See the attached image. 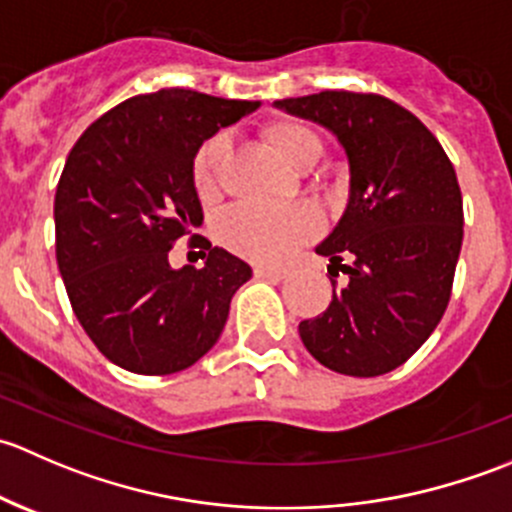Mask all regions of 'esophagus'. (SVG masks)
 I'll return each mask as SVG.
<instances>
[{
  "label": "esophagus",
  "instance_id": "obj_1",
  "mask_svg": "<svg viewBox=\"0 0 512 512\" xmlns=\"http://www.w3.org/2000/svg\"><path fill=\"white\" fill-rule=\"evenodd\" d=\"M287 272L282 267H270V265H257L255 277H262V280H282Z\"/></svg>",
  "mask_w": 512,
  "mask_h": 512
}]
</instances>
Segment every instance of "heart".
<instances>
[{"label":"heart","mask_w":512,"mask_h":512,"mask_svg":"<svg viewBox=\"0 0 512 512\" xmlns=\"http://www.w3.org/2000/svg\"><path fill=\"white\" fill-rule=\"evenodd\" d=\"M265 138L287 165L304 170L312 168L322 156V141L309 126L297 121H272L265 126ZM225 141L213 136L198 148L193 158L195 193L210 200L218 193V173L223 163ZM317 230V215L307 205L289 208H235L220 223V240L237 255L260 262H275L302 245Z\"/></svg>","instance_id":"1"}]
</instances>
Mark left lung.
Returning a JSON list of instances; mask_svg holds the SVG:
<instances>
[{
    "label": "left lung",
    "instance_id": "obj_1",
    "mask_svg": "<svg viewBox=\"0 0 512 512\" xmlns=\"http://www.w3.org/2000/svg\"><path fill=\"white\" fill-rule=\"evenodd\" d=\"M275 106L332 131L349 160L347 208L317 245L347 285L299 322V337L327 369L386 374L431 337L451 299L463 242L456 170L414 113L379 94L322 91Z\"/></svg>",
    "mask_w": 512,
    "mask_h": 512
}]
</instances>
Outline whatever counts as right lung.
<instances>
[{
  "label": "right lung",
  "mask_w": 512,
  "mask_h": 512,
  "mask_svg": "<svg viewBox=\"0 0 512 512\" xmlns=\"http://www.w3.org/2000/svg\"><path fill=\"white\" fill-rule=\"evenodd\" d=\"M260 108L190 89L118 103L91 123L56 185V262L98 352L133 374L193 366L218 342L252 270L208 242L200 270H173L178 237L203 225L193 158L203 141Z\"/></svg>",
  "instance_id": "1"
}]
</instances>
